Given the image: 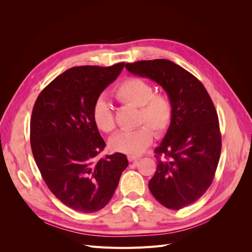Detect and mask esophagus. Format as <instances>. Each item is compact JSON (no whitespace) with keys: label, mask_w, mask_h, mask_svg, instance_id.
I'll return each instance as SVG.
<instances>
[{"label":"esophagus","mask_w":252,"mask_h":252,"mask_svg":"<svg viewBox=\"0 0 252 252\" xmlns=\"http://www.w3.org/2000/svg\"><path fill=\"white\" fill-rule=\"evenodd\" d=\"M127 158H128V161L129 162H136V161H139V159L141 158L140 156H134V155H129Z\"/></svg>","instance_id":"obj_1"}]
</instances>
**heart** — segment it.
Returning <instances> with one entry per match:
<instances>
[{"instance_id": "heart-1", "label": "heart", "mask_w": 252, "mask_h": 252, "mask_svg": "<svg viewBox=\"0 0 252 252\" xmlns=\"http://www.w3.org/2000/svg\"><path fill=\"white\" fill-rule=\"evenodd\" d=\"M113 95L121 103L139 107V123L149 125L113 135L109 142L113 150L128 155L140 154L152 141L154 134L150 126L158 135L168 129L172 119L171 101L164 94H156L148 82L140 78H128L114 88ZM93 119L96 127L104 132H111L116 128L112 106L103 96L96 98L93 106Z\"/></svg>"}]
</instances>
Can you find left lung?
Masks as SVG:
<instances>
[{
    "instance_id": "obj_1",
    "label": "left lung",
    "mask_w": 252,
    "mask_h": 252,
    "mask_svg": "<svg viewBox=\"0 0 252 252\" xmlns=\"http://www.w3.org/2000/svg\"><path fill=\"white\" fill-rule=\"evenodd\" d=\"M125 67L162 86L171 101V123L156 148L158 167L148 187L165 207H186L209 188L219 164L222 139L215 105L203 84L169 60L139 61Z\"/></svg>"
}]
</instances>
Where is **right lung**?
Returning <instances> with one entry per match:
<instances>
[{
  "label": "right lung",
  "instance_id": "obj_1",
  "mask_svg": "<svg viewBox=\"0 0 252 252\" xmlns=\"http://www.w3.org/2000/svg\"><path fill=\"white\" fill-rule=\"evenodd\" d=\"M125 63L78 66L60 74L37 96L30 121L32 150L50 191L84 213L108 204L128 166L125 155L96 157L106 144L93 119V106Z\"/></svg>",
  "mask_w": 252,
  "mask_h": 252
}]
</instances>
